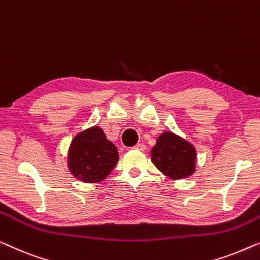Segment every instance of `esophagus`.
Returning <instances> with one entry per match:
<instances>
[{
	"label": "esophagus",
	"mask_w": 260,
	"mask_h": 260,
	"mask_svg": "<svg viewBox=\"0 0 260 260\" xmlns=\"http://www.w3.org/2000/svg\"><path fill=\"white\" fill-rule=\"evenodd\" d=\"M134 149H139V151H145L146 146L144 144H138L134 146Z\"/></svg>",
	"instance_id": "esophagus-1"
}]
</instances>
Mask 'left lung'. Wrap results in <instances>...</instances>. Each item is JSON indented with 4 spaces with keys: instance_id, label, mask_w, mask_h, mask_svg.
<instances>
[{
    "instance_id": "obj_1",
    "label": "left lung",
    "mask_w": 260,
    "mask_h": 260,
    "mask_svg": "<svg viewBox=\"0 0 260 260\" xmlns=\"http://www.w3.org/2000/svg\"><path fill=\"white\" fill-rule=\"evenodd\" d=\"M152 162L171 179H184L196 171V148L172 132H164L151 151Z\"/></svg>"
}]
</instances>
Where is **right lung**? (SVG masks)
Wrapping results in <instances>:
<instances>
[{"mask_svg": "<svg viewBox=\"0 0 260 260\" xmlns=\"http://www.w3.org/2000/svg\"><path fill=\"white\" fill-rule=\"evenodd\" d=\"M119 161L116 146L106 138L102 128L93 126L80 132L68 151V168L83 182H100Z\"/></svg>", "mask_w": 260, "mask_h": 260, "instance_id": "1", "label": "right lung"}]
</instances>
